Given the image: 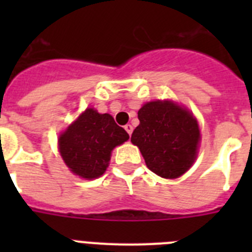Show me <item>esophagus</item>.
I'll use <instances>...</instances> for the list:
<instances>
[{
    "mask_svg": "<svg viewBox=\"0 0 252 252\" xmlns=\"http://www.w3.org/2000/svg\"><path fill=\"white\" fill-rule=\"evenodd\" d=\"M125 130H126V132H127L128 135H131V133H132L133 128H132V126H131V125L128 124V125H126V126H125Z\"/></svg>",
    "mask_w": 252,
    "mask_h": 252,
    "instance_id": "esophagus-1",
    "label": "esophagus"
}]
</instances>
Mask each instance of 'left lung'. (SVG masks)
Segmentation results:
<instances>
[{"label":"left lung","instance_id":"8db88e82","mask_svg":"<svg viewBox=\"0 0 252 252\" xmlns=\"http://www.w3.org/2000/svg\"><path fill=\"white\" fill-rule=\"evenodd\" d=\"M140 125L132 132L153 173L166 179L183 175L197 159L201 132L189 110L173 101H151L137 112Z\"/></svg>","mask_w":252,"mask_h":252}]
</instances>
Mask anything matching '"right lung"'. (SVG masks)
Masks as SVG:
<instances>
[{"label": "right lung", "mask_w": 252, "mask_h": 252, "mask_svg": "<svg viewBox=\"0 0 252 252\" xmlns=\"http://www.w3.org/2000/svg\"><path fill=\"white\" fill-rule=\"evenodd\" d=\"M128 140V133L108 113L87 108L58 139L59 153L73 174L95 179L110 164L116 146Z\"/></svg>", "instance_id": "obj_1"}]
</instances>
